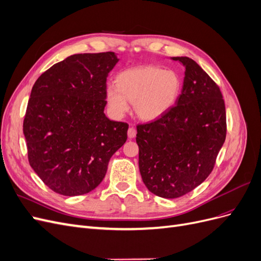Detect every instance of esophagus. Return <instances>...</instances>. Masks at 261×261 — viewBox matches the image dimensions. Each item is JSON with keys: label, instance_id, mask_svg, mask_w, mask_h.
Wrapping results in <instances>:
<instances>
[{"label": "esophagus", "instance_id": "34e87169", "mask_svg": "<svg viewBox=\"0 0 261 261\" xmlns=\"http://www.w3.org/2000/svg\"><path fill=\"white\" fill-rule=\"evenodd\" d=\"M136 128L135 127H129L128 130H127V135L129 138H134L136 136Z\"/></svg>", "mask_w": 261, "mask_h": 261}]
</instances>
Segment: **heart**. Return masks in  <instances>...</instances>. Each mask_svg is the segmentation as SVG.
<instances>
[{"label": "heart", "mask_w": 261, "mask_h": 261, "mask_svg": "<svg viewBox=\"0 0 261 261\" xmlns=\"http://www.w3.org/2000/svg\"><path fill=\"white\" fill-rule=\"evenodd\" d=\"M116 86L107 88L111 112L121 117L134 103V111L144 121H155L175 106L181 91L180 76L172 69L139 66L125 69L116 76Z\"/></svg>", "instance_id": "1"}]
</instances>
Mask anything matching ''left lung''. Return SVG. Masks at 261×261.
Instances as JSON below:
<instances>
[{
	"label": "left lung",
	"mask_w": 261,
	"mask_h": 261,
	"mask_svg": "<svg viewBox=\"0 0 261 261\" xmlns=\"http://www.w3.org/2000/svg\"><path fill=\"white\" fill-rule=\"evenodd\" d=\"M183 88L170 111L137 126L139 171L146 187L162 198L192 192L215 167L226 136L225 105L218 85L186 57Z\"/></svg>",
	"instance_id": "left-lung-1"
}]
</instances>
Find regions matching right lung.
<instances>
[{
  "label": "right lung",
  "mask_w": 261,
  "mask_h": 261,
  "mask_svg": "<svg viewBox=\"0 0 261 261\" xmlns=\"http://www.w3.org/2000/svg\"><path fill=\"white\" fill-rule=\"evenodd\" d=\"M117 62L114 52L70 55L31 89L22 125L28 160L55 193L93 191L127 139L128 125L105 114L107 78Z\"/></svg>",
  "instance_id": "1"
}]
</instances>
